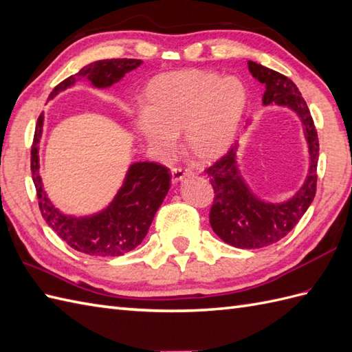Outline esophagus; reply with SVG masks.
<instances>
[{
    "instance_id": "esophagus-1",
    "label": "esophagus",
    "mask_w": 352,
    "mask_h": 352,
    "mask_svg": "<svg viewBox=\"0 0 352 352\" xmlns=\"http://www.w3.org/2000/svg\"><path fill=\"white\" fill-rule=\"evenodd\" d=\"M186 175H188L186 171L184 168H181V167H173V168H171V181H173L175 184L181 182L182 179H185Z\"/></svg>"
}]
</instances>
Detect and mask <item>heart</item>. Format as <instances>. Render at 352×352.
<instances>
[{"label": "heart", "instance_id": "b5f03b06", "mask_svg": "<svg viewBox=\"0 0 352 352\" xmlns=\"http://www.w3.org/2000/svg\"><path fill=\"white\" fill-rule=\"evenodd\" d=\"M137 130L161 155L175 149L182 131L184 151L199 164L217 161L230 149L246 107V91L236 79L206 70L157 74L142 91Z\"/></svg>", "mask_w": 352, "mask_h": 352}]
</instances>
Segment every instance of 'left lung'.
I'll return each instance as SVG.
<instances>
[{
    "label": "left lung",
    "mask_w": 352,
    "mask_h": 352,
    "mask_svg": "<svg viewBox=\"0 0 352 352\" xmlns=\"http://www.w3.org/2000/svg\"><path fill=\"white\" fill-rule=\"evenodd\" d=\"M250 72L256 80L265 85L263 104L288 106L297 111L305 125V134L309 143L311 168L305 185L293 199L282 204H267L248 191L246 185L236 168V148H231L227 155L206 168L213 188V203L209 213V221L213 231L226 243L254 250L279 242L293 230L297 222L314 201L316 192V167H318L320 142L318 133L311 116L305 98L296 83L267 67L254 61L248 63Z\"/></svg>",
    "instance_id": "1"
}]
</instances>
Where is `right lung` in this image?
I'll return each instance as SVG.
<instances>
[{
  "instance_id": "add662e5",
  "label": "right lung",
  "mask_w": 352,
  "mask_h": 352,
  "mask_svg": "<svg viewBox=\"0 0 352 352\" xmlns=\"http://www.w3.org/2000/svg\"><path fill=\"white\" fill-rule=\"evenodd\" d=\"M140 64L142 59L133 58L101 59L88 64L79 73L56 85L50 92V97L72 87L77 77H88L94 87H110ZM41 126L43 113L37 119L31 146V173L43 219L68 246L83 254L119 256L135 250L148 234L153 217L168 192L171 177L168 168L157 162H137L128 170L124 186L104 212L82 219L65 217L50 204L41 186L38 176Z\"/></svg>"
}]
</instances>
